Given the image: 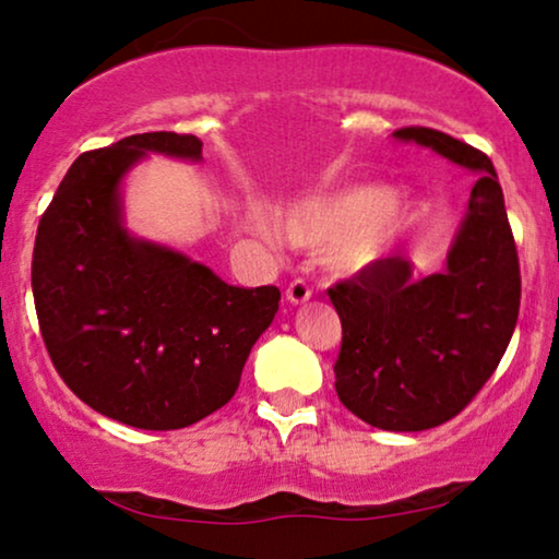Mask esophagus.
I'll return each mask as SVG.
<instances>
[{"mask_svg": "<svg viewBox=\"0 0 559 559\" xmlns=\"http://www.w3.org/2000/svg\"><path fill=\"white\" fill-rule=\"evenodd\" d=\"M287 302H293V305H302V302H308L310 300V295H312V289H310V285L305 280H293L287 285Z\"/></svg>", "mask_w": 559, "mask_h": 559, "instance_id": "34e87169", "label": "esophagus"}]
</instances>
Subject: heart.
I'll list each match as a JSON object with an SVG mask.
<instances>
[{"mask_svg": "<svg viewBox=\"0 0 559 559\" xmlns=\"http://www.w3.org/2000/svg\"><path fill=\"white\" fill-rule=\"evenodd\" d=\"M407 216V203L389 188L354 186L293 205L280 231L295 247L325 249L338 272H361L386 254Z\"/></svg>", "mask_w": 559, "mask_h": 559, "instance_id": "obj_1", "label": "heart"}]
</instances>
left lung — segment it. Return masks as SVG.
<instances>
[{
    "label": "left lung",
    "mask_w": 559,
    "mask_h": 559,
    "mask_svg": "<svg viewBox=\"0 0 559 559\" xmlns=\"http://www.w3.org/2000/svg\"><path fill=\"white\" fill-rule=\"evenodd\" d=\"M396 140L430 147L478 173L445 270L417 280L394 254L328 289L341 318L335 392L379 430L419 432L468 407L507 354L522 277L496 170L484 152L427 127Z\"/></svg>",
    "instance_id": "left-lung-1"
}]
</instances>
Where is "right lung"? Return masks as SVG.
Here are the masks:
<instances>
[{
  "instance_id": "right-lung-1",
  "label": "right lung",
  "mask_w": 559,
  "mask_h": 559,
  "mask_svg": "<svg viewBox=\"0 0 559 559\" xmlns=\"http://www.w3.org/2000/svg\"><path fill=\"white\" fill-rule=\"evenodd\" d=\"M193 134L147 132L91 150L43 213L33 295L50 361L91 409L180 430L224 407L280 310V289L226 285L209 266L124 226L121 180L147 152L201 159Z\"/></svg>"
}]
</instances>
